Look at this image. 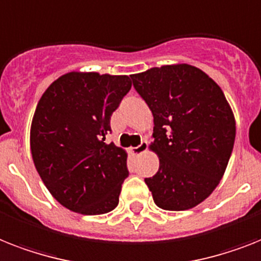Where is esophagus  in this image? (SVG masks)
<instances>
[{
  "mask_svg": "<svg viewBox=\"0 0 261 261\" xmlns=\"http://www.w3.org/2000/svg\"><path fill=\"white\" fill-rule=\"evenodd\" d=\"M147 146H149L147 141H142L141 145H138L137 147H131V152H133L134 155H139V154H142V152L146 151Z\"/></svg>",
  "mask_w": 261,
  "mask_h": 261,
  "instance_id": "esophagus-1",
  "label": "esophagus"
}]
</instances>
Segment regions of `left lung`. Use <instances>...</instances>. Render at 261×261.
<instances>
[{
    "mask_svg": "<svg viewBox=\"0 0 261 261\" xmlns=\"http://www.w3.org/2000/svg\"><path fill=\"white\" fill-rule=\"evenodd\" d=\"M154 116L150 149L160 158L145 178L156 206L186 211L211 196L229 162L236 122L213 79L189 64L154 67L130 75Z\"/></svg>",
    "mask_w": 261,
    "mask_h": 261,
    "instance_id": "left-lung-1",
    "label": "left lung"
}]
</instances>
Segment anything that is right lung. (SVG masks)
Returning a JSON list of instances; mask_svg holds the SVG:
<instances>
[{
  "label": "right lung",
  "mask_w": 261,
  "mask_h": 261,
  "mask_svg": "<svg viewBox=\"0 0 261 261\" xmlns=\"http://www.w3.org/2000/svg\"><path fill=\"white\" fill-rule=\"evenodd\" d=\"M130 88L126 75L68 72L37 103L32 158L46 189L69 211L103 215L119 202L127 152L105 141L112 112Z\"/></svg>",
  "instance_id": "obj_1"
}]
</instances>
